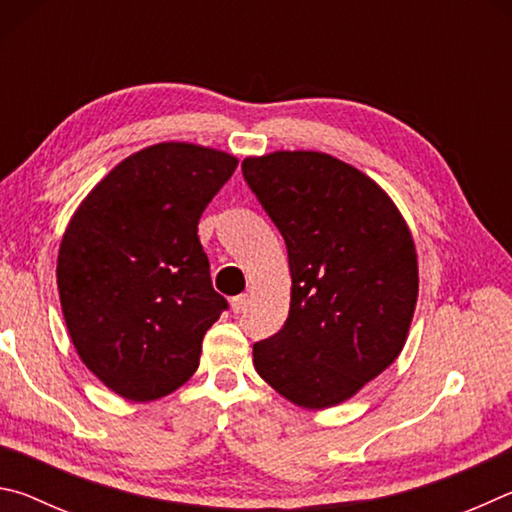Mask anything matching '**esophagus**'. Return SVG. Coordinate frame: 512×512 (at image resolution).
<instances>
[{"mask_svg":"<svg viewBox=\"0 0 512 512\" xmlns=\"http://www.w3.org/2000/svg\"><path fill=\"white\" fill-rule=\"evenodd\" d=\"M248 302H250L248 293H241V296L230 300V307H232V311H235V314H241V311H244V309L248 307Z\"/></svg>","mask_w":512,"mask_h":512,"instance_id":"1","label":"esophagus"}]
</instances>
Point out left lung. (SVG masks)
<instances>
[{
    "label": "left lung",
    "instance_id": "obj_1",
    "mask_svg": "<svg viewBox=\"0 0 512 512\" xmlns=\"http://www.w3.org/2000/svg\"><path fill=\"white\" fill-rule=\"evenodd\" d=\"M284 237L289 318L253 345L268 386L320 411L357 395L400 357L418 302V253L402 212L375 180L320 151L241 162Z\"/></svg>",
    "mask_w": 512,
    "mask_h": 512
}]
</instances>
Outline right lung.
Instances as JSON below:
<instances>
[{
    "label": "right lung",
    "mask_w": 512,
    "mask_h": 512,
    "mask_svg": "<svg viewBox=\"0 0 512 512\" xmlns=\"http://www.w3.org/2000/svg\"><path fill=\"white\" fill-rule=\"evenodd\" d=\"M237 164L192 142L146 146L110 169L67 223L56 277L69 339L124 400L153 402L183 386L228 307L212 287L198 219Z\"/></svg>",
    "instance_id": "right-lung-1"
}]
</instances>
